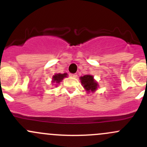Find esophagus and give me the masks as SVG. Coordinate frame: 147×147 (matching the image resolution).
Here are the masks:
<instances>
[{"instance_id":"1","label":"esophagus","mask_w":147,"mask_h":147,"mask_svg":"<svg viewBox=\"0 0 147 147\" xmlns=\"http://www.w3.org/2000/svg\"><path fill=\"white\" fill-rule=\"evenodd\" d=\"M69 76L72 77V78H76L77 77H78V75H77V74H69Z\"/></svg>"}]
</instances>
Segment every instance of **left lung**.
<instances>
[{
  "mask_svg": "<svg viewBox=\"0 0 147 147\" xmlns=\"http://www.w3.org/2000/svg\"><path fill=\"white\" fill-rule=\"evenodd\" d=\"M82 85L87 93L94 92L99 87L98 82L92 75H85L80 78Z\"/></svg>",
  "mask_w": 147,
  "mask_h": 147,
  "instance_id": "left-lung-1",
  "label": "left lung"
}]
</instances>
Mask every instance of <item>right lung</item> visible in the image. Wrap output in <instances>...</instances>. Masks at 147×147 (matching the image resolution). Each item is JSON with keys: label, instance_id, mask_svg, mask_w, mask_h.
Here are the masks:
<instances>
[{"label": "right lung", "instance_id": "1", "mask_svg": "<svg viewBox=\"0 0 147 147\" xmlns=\"http://www.w3.org/2000/svg\"><path fill=\"white\" fill-rule=\"evenodd\" d=\"M67 73H56L53 76V78H52V83H55L56 85H57V84H60V82L63 81V80L65 78H67ZM57 87V86H56Z\"/></svg>", "mask_w": 147, "mask_h": 147}]
</instances>
